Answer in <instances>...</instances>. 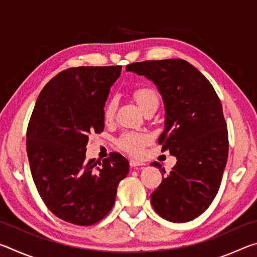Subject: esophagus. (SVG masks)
<instances>
[{"label": "esophagus", "instance_id": "obj_1", "mask_svg": "<svg viewBox=\"0 0 257 257\" xmlns=\"http://www.w3.org/2000/svg\"><path fill=\"white\" fill-rule=\"evenodd\" d=\"M129 163H130V167H132V168H141V167H144V165H145V163L139 162V161H137V160H130Z\"/></svg>", "mask_w": 257, "mask_h": 257}]
</instances>
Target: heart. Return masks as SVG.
I'll use <instances>...</instances> for the list:
<instances>
[{
	"label": "heart",
	"instance_id": "b5f03b06",
	"mask_svg": "<svg viewBox=\"0 0 257 257\" xmlns=\"http://www.w3.org/2000/svg\"><path fill=\"white\" fill-rule=\"evenodd\" d=\"M133 96L143 111L151 106H159L160 97L158 93L149 86H139L133 89ZM116 108L114 98H108L103 106V120L110 122ZM151 142V136L142 132H125L116 139V145L120 150L130 155L138 156L143 153L144 147Z\"/></svg>",
	"mask_w": 257,
	"mask_h": 257
}]
</instances>
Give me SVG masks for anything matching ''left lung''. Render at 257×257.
<instances>
[{
  "mask_svg": "<svg viewBox=\"0 0 257 257\" xmlns=\"http://www.w3.org/2000/svg\"><path fill=\"white\" fill-rule=\"evenodd\" d=\"M125 71L145 76L162 95L164 130L159 144L176 156L172 171L151 195L155 212L176 223L188 222L211 205L228 160V129L222 104L205 77L181 59L128 64ZM151 165L160 168L158 162Z\"/></svg>",
  "mask_w": 257,
  "mask_h": 257,
  "instance_id": "left-lung-1",
  "label": "left lung"
}]
</instances>
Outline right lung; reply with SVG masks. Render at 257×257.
<instances>
[{
	"mask_svg": "<svg viewBox=\"0 0 257 257\" xmlns=\"http://www.w3.org/2000/svg\"><path fill=\"white\" fill-rule=\"evenodd\" d=\"M121 67H78L45 85L27 128V155L47 208L77 225L101 221L114 205L119 182L129 172L122 155L86 161L89 134L104 129L103 106Z\"/></svg>",
	"mask_w": 257,
	"mask_h": 257,
	"instance_id": "obj_1",
	"label": "right lung"
}]
</instances>
